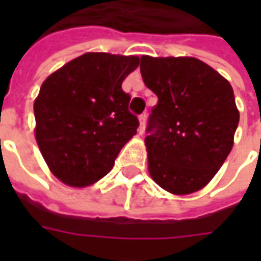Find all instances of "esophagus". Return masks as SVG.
<instances>
[{"mask_svg":"<svg viewBox=\"0 0 261 261\" xmlns=\"http://www.w3.org/2000/svg\"><path fill=\"white\" fill-rule=\"evenodd\" d=\"M140 127H138V130H140V134H142L144 131H145V125H147V114H141L140 117Z\"/></svg>","mask_w":261,"mask_h":261,"instance_id":"esophagus-1","label":"esophagus"}]
</instances>
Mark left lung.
I'll return each mask as SVG.
<instances>
[{"label":"left lung","mask_w":261,"mask_h":261,"mask_svg":"<svg viewBox=\"0 0 261 261\" xmlns=\"http://www.w3.org/2000/svg\"><path fill=\"white\" fill-rule=\"evenodd\" d=\"M140 71L158 96L145 137L149 175L175 196L201 190L233 147L239 110L229 81L194 57L141 56Z\"/></svg>","instance_id":"obj_1"}]
</instances>
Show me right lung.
Returning <instances> with one entry per match:
<instances>
[{
    "label": "right lung",
    "instance_id": "right-lung-1",
    "mask_svg": "<svg viewBox=\"0 0 261 261\" xmlns=\"http://www.w3.org/2000/svg\"><path fill=\"white\" fill-rule=\"evenodd\" d=\"M137 56L85 53L44 80L35 99V137L48 169L71 187L91 186L112 170L137 134L123 81Z\"/></svg>",
    "mask_w": 261,
    "mask_h": 261
}]
</instances>
